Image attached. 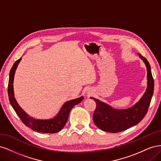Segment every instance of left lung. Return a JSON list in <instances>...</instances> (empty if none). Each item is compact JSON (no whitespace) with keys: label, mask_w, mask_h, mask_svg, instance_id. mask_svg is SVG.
<instances>
[{"label":"left lung","mask_w":161,"mask_h":161,"mask_svg":"<svg viewBox=\"0 0 161 161\" xmlns=\"http://www.w3.org/2000/svg\"><path fill=\"white\" fill-rule=\"evenodd\" d=\"M147 66V88L141 99L135 105L125 109H117L94 97H90L97 103L92 119L100 130L117 133L127 130L140 122L147 113L154 92V79L149 62L138 53Z\"/></svg>","instance_id":"8db88e82"}]
</instances>
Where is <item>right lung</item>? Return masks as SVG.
<instances>
[{
	"label": "right lung",
	"mask_w": 161,
	"mask_h": 161,
	"mask_svg": "<svg viewBox=\"0 0 161 161\" xmlns=\"http://www.w3.org/2000/svg\"><path fill=\"white\" fill-rule=\"evenodd\" d=\"M21 60V58H19L14 63L13 67L11 68L10 74H9V80L8 85V95L9 101L13 109L16 112L19 118L21 119L27 127L31 128V130L38 131L41 133H56L60 131L64 127L66 123L67 122L68 118L70 114V111L75 105L80 103L83 100L84 97L82 96L79 98L72 99L66 103L62 105L60 110L58 114L52 119H37L32 118L26 112L24 111L19 105L14 97L13 90V81L14 76L15 74V71L18 64Z\"/></svg>",
	"instance_id": "obj_1"
}]
</instances>
